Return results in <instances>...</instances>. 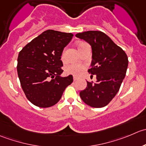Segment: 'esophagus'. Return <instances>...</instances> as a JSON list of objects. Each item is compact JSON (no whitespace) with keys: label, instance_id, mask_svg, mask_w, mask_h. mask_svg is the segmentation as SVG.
Returning a JSON list of instances; mask_svg holds the SVG:
<instances>
[{"label":"esophagus","instance_id":"1","mask_svg":"<svg viewBox=\"0 0 146 146\" xmlns=\"http://www.w3.org/2000/svg\"><path fill=\"white\" fill-rule=\"evenodd\" d=\"M73 79H74V81H76V80H78V79H79V78H78L77 76H73Z\"/></svg>","mask_w":146,"mask_h":146}]
</instances>
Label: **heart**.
<instances>
[{
    "mask_svg": "<svg viewBox=\"0 0 146 146\" xmlns=\"http://www.w3.org/2000/svg\"><path fill=\"white\" fill-rule=\"evenodd\" d=\"M82 43H81V44H82ZM81 44H79V45H80ZM65 56H66V50H64L62 52V57H61L62 60H64V59H65ZM84 66L82 65V64H70V65L67 66V68H66V70H67V72L70 74H75V75H78L79 74H81L84 71Z\"/></svg>",
    "mask_w": 146,
    "mask_h": 146,
    "instance_id": "obj_1",
    "label": "heart"
}]
</instances>
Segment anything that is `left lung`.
<instances>
[{"label":"left lung","instance_id":"1","mask_svg":"<svg viewBox=\"0 0 146 146\" xmlns=\"http://www.w3.org/2000/svg\"><path fill=\"white\" fill-rule=\"evenodd\" d=\"M76 37L87 42L92 50L91 68L88 72L96 76V82H87L79 95L86 104L94 108L106 106L119 92L128 68V57L120 47L101 31L77 33Z\"/></svg>","mask_w":146,"mask_h":146}]
</instances>
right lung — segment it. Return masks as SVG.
<instances>
[{"mask_svg": "<svg viewBox=\"0 0 146 146\" xmlns=\"http://www.w3.org/2000/svg\"><path fill=\"white\" fill-rule=\"evenodd\" d=\"M72 37V33L46 30L19 52L18 77L26 97L35 106H54L66 87L72 83V75L60 76L63 72L62 54Z\"/></svg>", "mask_w": 146, "mask_h": 146, "instance_id": "right-lung-1", "label": "right lung"}]
</instances>
